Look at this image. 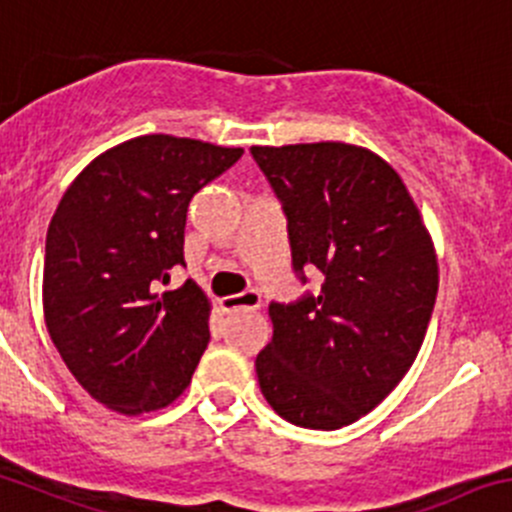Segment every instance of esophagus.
<instances>
[{
    "mask_svg": "<svg viewBox=\"0 0 512 512\" xmlns=\"http://www.w3.org/2000/svg\"><path fill=\"white\" fill-rule=\"evenodd\" d=\"M223 311H238V309H259L261 306V294L259 291H241V294L223 296L221 301Z\"/></svg>",
    "mask_w": 512,
    "mask_h": 512,
    "instance_id": "34e87169",
    "label": "esophagus"
}]
</instances>
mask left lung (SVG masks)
I'll use <instances>...</instances> for the list:
<instances>
[{"mask_svg":"<svg viewBox=\"0 0 512 512\" xmlns=\"http://www.w3.org/2000/svg\"><path fill=\"white\" fill-rule=\"evenodd\" d=\"M289 216L294 269L321 271L316 296L271 304L256 357L266 402L291 425L339 430L402 382L435 309V243L397 170L362 145H253Z\"/></svg>","mask_w":512,"mask_h":512,"instance_id":"1","label":"left lung"}]
</instances>
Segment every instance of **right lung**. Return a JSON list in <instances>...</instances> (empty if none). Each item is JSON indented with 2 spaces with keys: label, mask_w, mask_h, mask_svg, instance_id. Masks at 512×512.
I'll return each mask as SVG.
<instances>
[{
  "label": "right lung",
  "mask_w": 512,
  "mask_h": 512,
  "mask_svg": "<svg viewBox=\"0 0 512 512\" xmlns=\"http://www.w3.org/2000/svg\"><path fill=\"white\" fill-rule=\"evenodd\" d=\"M243 148L140 135L97 155L62 196L45 246L42 311L52 344L92 399L120 415L168 407L208 347L211 299L183 264L188 203Z\"/></svg>",
  "instance_id": "add662e5"
}]
</instances>
